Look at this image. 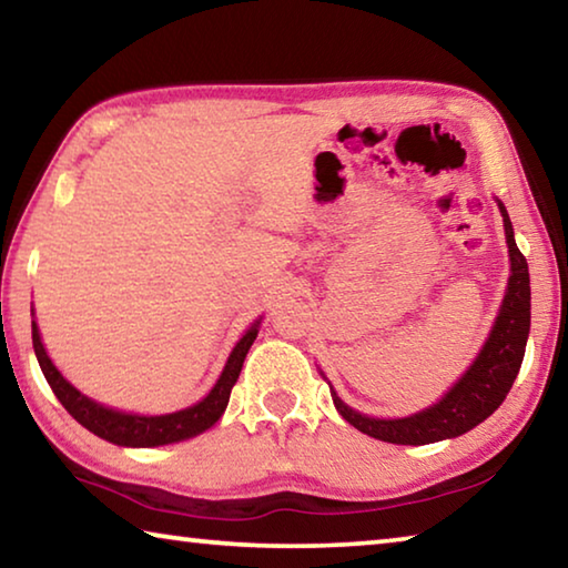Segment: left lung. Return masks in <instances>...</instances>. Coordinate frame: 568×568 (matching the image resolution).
<instances>
[{
    "label": "left lung",
    "mask_w": 568,
    "mask_h": 568,
    "mask_svg": "<svg viewBox=\"0 0 568 568\" xmlns=\"http://www.w3.org/2000/svg\"><path fill=\"white\" fill-rule=\"evenodd\" d=\"M504 215L508 255H511V277H508V291L504 297L501 313H498L496 325L484 351L478 353L474 365L466 371L454 388H450L436 406L416 413L408 418L383 420L361 416L358 410L345 406V403L333 396L335 408L341 416L361 430L365 436H373L386 444L400 446H426L436 444L444 438H456L466 434L480 420H486L491 413L501 406L504 398L511 390L514 381L521 368L528 328H531V283H528V263L521 250L516 247L511 220L506 215V207L498 203Z\"/></svg>",
    "instance_id": "8db88e82"
}]
</instances>
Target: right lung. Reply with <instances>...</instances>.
I'll use <instances>...</instances> for the list:
<instances>
[{"mask_svg": "<svg viewBox=\"0 0 568 568\" xmlns=\"http://www.w3.org/2000/svg\"><path fill=\"white\" fill-rule=\"evenodd\" d=\"M255 335H257V323L243 335V338H240L233 353H230L223 376H220V381L215 383V388L210 390L203 400L195 403V406L178 413H168V416H132V413L104 408L100 403L82 396L74 386H70V383L62 378V373L52 365L50 355H47L44 345L40 341L37 323H32V345H34L37 361H40V368L44 373L47 383H50V388L54 390L57 400L62 403L67 413H70L77 423H82L84 428L92 430L94 436L110 440V444L134 446V448L175 444V440L197 436L203 434L205 428L213 426V423L223 416L227 408L230 393H233L240 371H243V361L250 351V345L255 341Z\"/></svg>", "mask_w": 568, "mask_h": 568, "instance_id": "1", "label": "right lung"}]
</instances>
